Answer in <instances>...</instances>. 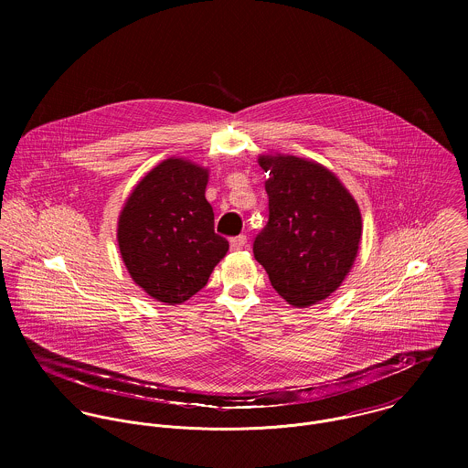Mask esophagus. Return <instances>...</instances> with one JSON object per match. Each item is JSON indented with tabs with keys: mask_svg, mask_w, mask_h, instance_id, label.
Here are the masks:
<instances>
[{
	"mask_svg": "<svg viewBox=\"0 0 468 468\" xmlns=\"http://www.w3.org/2000/svg\"><path fill=\"white\" fill-rule=\"evenodd\" d=\"M247 247V236H236V238H232L230 239V249L232 250H241V249H245Z\"/></svg>",
	"mask_w": 468,
	"mask_h": 468,
	"instance_id": "obj_1",
	"label": "esophagus"
}]
</instances>
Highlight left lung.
<instances>
[{
    "mask_svg": "<svg viewBox=\"0 0 468 468\" xmlns=\"http://www.w3.org/2000/svg\"><path fill=\"white\" fill-rule=\"evenodd\" d=\"M268 173V221L254 258L290 304H315L340 286L356 258L362 218L334 173L297 156H260Z\"/></svg>",
    "mask_w": 468,
    "mask_h": 468,
    "instance_id": "obj_1",
    "label": "left lung"
}]
</instances>
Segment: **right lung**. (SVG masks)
Wrapping results in <instances>:
<instances>
[{"mask_svg":"<svg viewBox=\"0 0 468 468\" xmlns=\"http://www.w3.org/2000/svg\"><path fill=\"white\" fill-rule=\"evenodd\" d=\"M207 180L200 165L167 158L138 182L121 212L124 265L160 303L180 304L200 292L229 250V241L214 232Z\"/></svg>","mask_w":468,"mask_h":468,"instance_id":"right-lung-1","label":"right lung"}]
</instances>
